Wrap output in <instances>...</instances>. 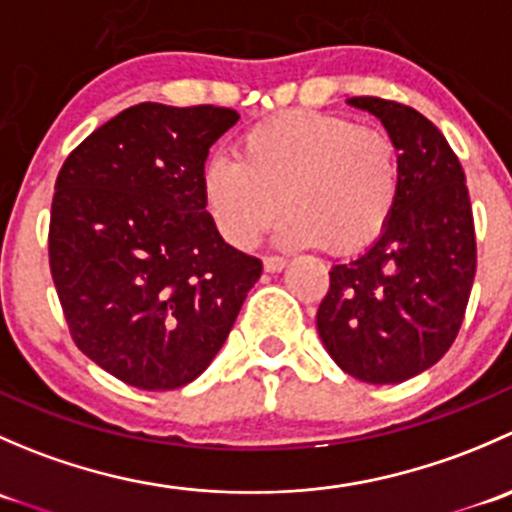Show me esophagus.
Listing matches in <instances>:
<instances>
[{
  "label": "esophagus",
  "instance_id": "esophagus-1",
  "mask_svg": "<svg viewBox=\"0 0 512 512\" xmlns=\"http://www.w3.org/2000/svg\"><path fill=\"white\" fill-rule=\"evenodd\" d=\"M262 265H265L267 272H282L287 267V257H277V255H270L262 260Z\"/></svg>",
  "mask_w": 512,
  "mask_h": 512
}]
</instances>
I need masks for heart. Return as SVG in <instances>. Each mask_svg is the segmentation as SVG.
<instances>
[{
  "label": "heart",
  "mask_w": 512,
  "mask_h": 512,
  "mask_svg": "<svg viewBox=\"0 0 512 512\" xmlns=\"http://www.w3.org/2000/svg\"><path fill=\"white\" fill-rule=\"evenodd\" d=\"M401 180L399 146L386 131L339 113L287 111L252 126L237 158L205 160L200 193L237 250L257 245L285 208L282 245L356 252L386 230Z\"/></svg>",
  "instance_id": "obj_1"
}]
</instances>
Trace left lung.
Listing matches in <instances>:
<instances>
[{"mask_svg": "<svg viewBox=\"0 0 512 512\" xmlns=\"http://www.w3.org/2000/svg\"><path fill=\"white\" fill-rule=\"evenodd\" d=\"M349 106L381 121L401 153V195L379 240L337 262L317 332L342 371L401 384L451 349L476 277L466 173L443 133L416 108L374 96Z\"/></svg>", "mask_w": 512, "mask_h": 512, "instance_id": "8db88e82", "label": "left lung"}]
</instances>
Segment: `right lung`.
<instances>
[{
  "label": "right lung",
  "instance_id": "1",
  "mask_svg": "<svg viewBox=\"0 0 512 512\" xmlns=\"http://www.w3.org/2000/svg\"><path fill=\"white\" fill-rule=\"evenodd\" d=\"M240 113L138 103L96 128L59 170L49 265L76 347L143 391L198 379L225 344L257 257L223 240L200 170Z\"/></svg>",
  "mask_w": 512,
  "mask_h": 512
}]
</instances>
